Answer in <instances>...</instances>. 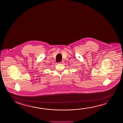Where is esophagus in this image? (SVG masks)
<instances>
[{
    "mask_svg": "<svg viewBox=\"0 0 123 123\" xmlns=\"http://www.w3.org/2000/svg\"><path fill=\"white\" fill-rule=\"evenodd\" d=\"M63 63V61H62V62H59V63Z\"/></svg>",
    "mask_w": 123,
    "mask_h": 123,
    "instance_id": "obj_1",
    "label": "esophagus"
}]
</instances>
